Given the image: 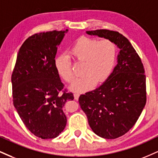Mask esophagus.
Segmentation results:
<instances>
[{
  "label": "esophagus",
  "instance_id": "esophagus-1",
  "mask_svg": "<svg viewBox=\"0 0 158 158\" xmlns=\"http://www.w3.org/2000/svg\"><path fill=\"white\" fill-rule=\"evenodd\" d=\"M73 96H74V99L78 100V99H79V93H74Z\"/></svg>",
  "mask_w": 158,
  "mask_h": 158
}]
</instances>
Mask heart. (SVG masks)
Listing matches in <instances>:
<instances>
[{"instance_id":"heart-1","label":"heart","mask_w":158,"mask_h":158,"mask_svg":"<svg viewBox=\"0 0 158 158\" xmlns=\"http://www.w3.org/2000/svg\"><path fill=\"white\" fill-rule=\"evenodd\" d=\"M72 57L78 62H82V77L71 85L73 91H86L96 84L103 82L113 71L116 59V47L109 40L81 37L72 45L70 50ZM56 71L64 81L71 83L76 75L72 71L71 62L65 55L55 59Z\"/></svg>"}]
</instances>
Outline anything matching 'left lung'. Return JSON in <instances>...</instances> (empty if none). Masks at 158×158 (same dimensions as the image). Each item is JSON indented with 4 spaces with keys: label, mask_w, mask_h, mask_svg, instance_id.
<instances>
[{
    "label": "left lung",
    "mask_w": 158,
    "mask_h": 158,
    "mask_svg": "<svg viewBox=\"0 0 158 158\" xmlns=\"http://www.w3.org/2000/svg\"><path fill=\"white\" fill-rule=\"evenodd\" d=\"M86 32L109 40L120 49L117 65L107 80L79 98L94 133L115 139L127 133L143 111L146 102L145 71L130 42L119 32L107 29Z\"/></svg>",
    "instance_id": "1"
}]
</instances>
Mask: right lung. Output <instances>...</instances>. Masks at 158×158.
Instances as JSON below:
<instances>
[{"mask_svg":"<svg viewBox=\"0 0 158 158\" xmlns=\"http://www.w3.org/2000/svg\"><path fill=\"white\" fill-rule=\"evenodd\" d=\"M65 31L35 34L19 50L12 74L13 104L27 129L42 139L57 137L67 123L65 102L73 95L64 85L54 65L57 47Z\"/></svg>","mask_w":158,"mask_h":158,"instance_id":"add662e5","label":"right lung"}]
</instances>
